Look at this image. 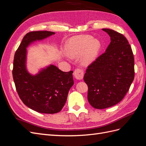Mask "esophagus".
I'll return each instance as SVG.
<instances>
[{"label":"esophagus","instance_id":"1","mask_svg":"<svg viewBox=\"0 0 146 146\" xmlns=\"http://www.w3.org/2000/svg\"><path fill=\"white\" fill-rule=\"evenodd\" d=\"M74 76L77 80H82L84 76L83 70L80 68L76 69L74 72Z\"/></svg>","mask_w":146,"mask_h":146}]
</instances>
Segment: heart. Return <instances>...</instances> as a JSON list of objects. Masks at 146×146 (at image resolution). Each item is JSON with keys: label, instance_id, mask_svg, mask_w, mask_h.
I'll use <instances>...</instances> for the list:
<instances>
[{"label": "heart", "instance_id": "obj_1", "mask_svg": "<svg viewBox=\"0 0 146 146\" xmlns=\"http://www.w3.org/2000/svg\"><path fill=\"white\" fill-rule=\"evenodd\" d=\"M101 44L98 39L90 35H80L69 39L66 46V52L70 58H77L84 52L81 62L85 65H89L98 57Z\"/></svg>", "mask_w": 146, "mask_h": 146}]
</instances>
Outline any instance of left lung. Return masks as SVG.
<instances>
[{"mask_svg": "<svg viewBox=\"0 0 146 146\" xmlns=\"http://www.w3.org/2000/svg\"><path fill=\"white\" fill-rule=\"evenodd\" d=\"M111 42L105 52L88 66L84 81L92 107L104 109L121 102L135 77L134 56L126 38L113 30L103 29Z\"/></svg>", "mask_w": 146, "mask_h": 146, "instance_id": "8db88e82", "label": "left lung"}]
</instances>
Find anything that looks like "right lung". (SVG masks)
<instances>
[{
  "mask_svg": "<svg viewBox=\"0 0 146 146\" xmlns=\"http://www.w3.org/2000/svg\"><path fill=\"white\" fill-rule=\"evenodd\" d=\"M54 34L48 31L27 33L15 52L13 61V77L20 99L27 107L41 113L60 112L74 85L72 70L63 72L51 64L33 76L26 68L27 47L34 41Z\"/></svg>",
  "mask_w": 146,
  "mask_h": 146,
  "instance_id": "obj_1",
  "label": "right lung"
}]
</instances>
